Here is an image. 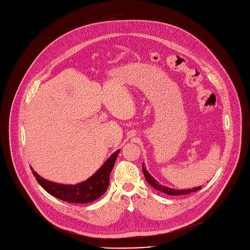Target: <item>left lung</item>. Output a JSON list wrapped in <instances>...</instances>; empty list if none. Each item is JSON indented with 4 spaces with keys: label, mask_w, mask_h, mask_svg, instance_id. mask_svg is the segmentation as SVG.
Instances as JSON below:
<instances>
[{
    "label": "left lung",
    "mask_w": 250,
    "mask_h": 250,
    "mask_svg": "<svg viewBox=\"0 0 250 250\" xmlns=\"http://www.w3.org/2000/svg\"><path fill=\"white\" fill-rule=\"evenodd\" d=\"M142 170H143V173H144V176H145V179L146 181L153 187L155 188L156 190L158 191H161L163 192V193H166L168 195H172V196H177V195H185V194H190L191 192H196L198 190L201 189V186L199 187H196V188H193V189H185V190H175V189H171V188H168L166 186H162L160 185L154 178H153L150 174L149 172L146 170V168L144 167V165H142Z\"/></svg>",
    "instance_id": "obj_1"
}]
</instances>
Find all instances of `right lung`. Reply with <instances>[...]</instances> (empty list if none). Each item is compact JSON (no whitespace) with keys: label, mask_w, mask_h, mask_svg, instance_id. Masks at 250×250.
Returning <instances> with one entry per match:
<instances>
[{"label":"right lung","mask_w":250,"mask_h":250,"mask_svg":"<svg viewBox=\"0 0 250 250\" xmlns=\"http://www.w3.org/2000/svg\"><path fill=\"white\" fill-rule=\"evenodd\" d=\"M119 150L110 156L96 173L84 182L75 185H65L51 182L42 178L33 170L36 180L48 193L69 203H89L102 196L109 186L110 173L119 154Z\"/></svg>","instance_id":"obj_1"}]
</instances>
